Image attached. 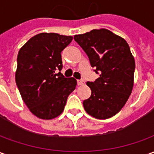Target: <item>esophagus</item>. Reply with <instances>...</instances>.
<instances>
[{
  "label": "esophagus",
  "mask_w": 154,
  "mask_h": 154,
  "mask_svg": "<svg viewBox=\"0 0 154 154\" xmlns=\"http://www.w3.org/2000/svg\"><path fill=\"white\" fill-rule=\"evenodd\" d=\"M84 84V81L82 80V79H80V80H77V85H79V86H81V85H83Z\"/></svg>",
  "instance_id": "34e87169"
}]
</instances>
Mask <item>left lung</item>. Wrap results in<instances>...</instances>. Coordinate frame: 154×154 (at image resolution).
<instances>
[{"mask_svg": "<svg viewBox=\"0 0 154 154\" xmlns=\"http://www.w3.org/2000/svg\"><path fill=\"white\" fill-rule=\"evenodd\" d=\"M100 77L87 82L91 97L83 100L85 110L99 119L112 117L128 100L134 86L135 63L129 44L108 29H93L74 36Z\"/></svg>", "mask_w": 154, "mask_h": 154, "instance_id": "8db88e82", "label": "left lung"}]
</instances>
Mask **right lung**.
Wrapping results in <instances>:
<instances>
[{"mask_svg": "<svg viewBox=\"0 0 154 154\" xmlns=\"http://www.w3.org/2000/svg\"><path fill=\"white\" fill-rule=\"evenodd\" d=\"M72 40V36L41 33L19 51L15 82L25 105L39 119L61 115L67 97L76 88L73 77L61 73V52Z\"/></svg>", "mask_w": 154, "mask_h": 154, "instance_id": "obj_1", "label": "right lung"}]
</instances>
